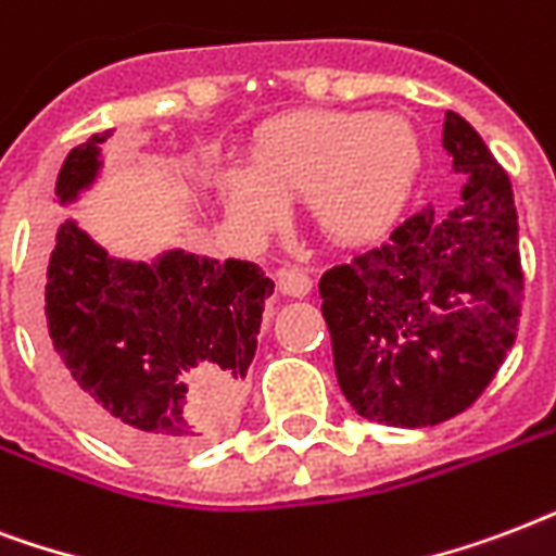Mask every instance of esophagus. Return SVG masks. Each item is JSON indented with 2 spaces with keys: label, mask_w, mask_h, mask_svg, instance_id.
Here are the masks:
<instances>
[{
  "label": "esophagus",
  "mask_w": 556,
  "mask_h": 556,
  "mask_svg": "<svg viewBox=\"0 0 556 556\" xmlns=\"http://www.w3.org/2000/svg\"><path fill=\"white\" fill-rule=\"evenodd\" d=\"M278 290L283 295H292V299H304L313 290V278L304 269H299V266H283L281 273H278Z\"/></svg>",
  "instance_id": "1"
}]
</instances>
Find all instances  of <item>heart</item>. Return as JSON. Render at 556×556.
<instances>
[{"instance_id":"b5f03b06","label":"heart","mask_w":556,"mask_h":556,"mask_svg":"<svg viewBox=\"0 0 556 556\" xmlns=\"http://www.w3.org/2000/svg\"><path fill=\"white\" fill-rule=\"evenodd\" d=\"M420 159L406 115L307 110L264 127L252 167L226 170L223 193L249 231L281 229L290 200L307 197L318 229L339 243H363L400 217Z\"/></svg>"}]
</instances>
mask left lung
<instances>
[{
  "label": "left lung",
  "instance_id": "1",
  "mask_svg": "<svg viewBox=\"0 0 556 556\" xmlns=\"http://www.w3.org/2000/svg\"><path fill=\"white\" fill-rule=\"evenodd\" d=\"M443 150L467 176L462 202L426 205L318 281L339 389L356 415L403 429L470 408L522 316L510 179L458 113H446Z\"/></svg>",
  "mask_w": 556,
  "mask_h": 556
}]
</instances>
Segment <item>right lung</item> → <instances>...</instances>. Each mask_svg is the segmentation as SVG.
I'll use <instances>...</instances> for the list:
<instances>
[{
  "label": "right lung",
  "mask_w": 556,
  "mask_h": 556,
  "mask_svg": "<svg viewBox=\"0 0 556 556\" xmlns=\"http://www.w3.org/2000/svg\"><path fill=\"white\" fill-rule=\"evenodd\" d=\"M106 139L94 132L68 150L60 202L94 182ZM273 290L261 266L231 257L174 249L153 264L115 261L66 219L46 269L51 380L103 441L141 458L193 453L238 420Z\"/></svg>",
  "instance_id": "add662e5"
}]
</instances>
